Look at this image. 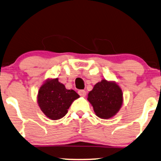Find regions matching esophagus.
<instances>
[{"label":"esophagus","instance_id":"obj_1","mask_svg":"<svg viewBox=\"0 0 161 161\" xmlns=\"http://www.w3.org/2000/svg\"><path fill=\"white\" fill-rule=\"evenodd\" d=\"M78 93L81 96V97H85V95H86V92H85V91H84V90L79 91H78Z\"/></svg>","mask_w":161,"mask_h":161}]
</instances>
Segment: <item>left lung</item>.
<instances>
[{
  "mask_svg": "<svg viewBox=\"0 0 161 161\" xmlns=\"http://www.w3.org/2000/svg\"><path fill=\"white\" fill-rule=\"evenodd\" d=\"M87 100L97 117L110 119L117 114L123 105V91L115 82L103 79L88 93Z\"/></svg>",
  "mask_w": 161,
  "mask_h": 161,
  "instance_id": "1",
  "label": "left lung"
}]
</instances>
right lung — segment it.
I'll list each match as a JSON object with an SVG mask.
<instances>
[{"label": "right lung", "mask_w": 161, "mask_h": 161, "mask_svg": "<svg viewBox=\"0 0 161 161\" xmlns=\"http://www.w3.org/2000/svg\"><path fill=\"white\" fill-rule=\"evenodd\" d=\"M79 95L68 90L58 78L48 79L41 86L38 93V104L49 119L56 120L64 117L69 108Z\"/></svg>", "instance_id": "obj_1"}]
</instances>
